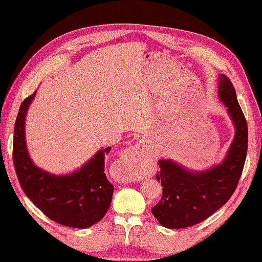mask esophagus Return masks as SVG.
Listing matches in <instances>:
<instances>
[{
    "mask_svg": "<svg viewBox=\"0 0 262 262\" xmlns=\"http://www.w3.org/2000/svg\"><path fill=\"white\" fill-rule=\"evenodd\" d=\"M136 152H138V150H137V147H132V148H130L129 149V156H131V155H134V154H136Z\"/></svg>",
    "mask_w": 262,
    "mask_h": 262,
    "instance_id": "obj_1",
    "label": "esophagus"
}]
</instances>
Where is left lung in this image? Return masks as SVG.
<instances>
[{
  "mask_svg": "<svg viewBox=\"0 0 262 262\" xmlns=\"http://www.w3.org/2000/svg\"><path fill=\"white\" fill-rule=\"evenodd\" d=\"M219 96L235 124V138L225 161L207 171L191 172L171 161H158L156 179L163 186L153 215L167 228L201 223L229 200L238 185L248 148V126L229 78L221 74Z\"/></svg>",
  "mask_w": 262,
  "mask_h": 262,
  "instance_id": "obj_1",
  "label": "left lung"
}]
</instances>
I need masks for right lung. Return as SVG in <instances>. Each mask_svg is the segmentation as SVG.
Here are the masks:
<instances>
[{
    "label": "right lung",
    "mask_w": 262,
    "mask_h": 262,
    "mask_svg": "<svg viewBox=\"0 0 262 262\" xmlns=\"http://www.w3.org/2000/svg\"><path fill=\"white\" fill-rule=\"evenodd\" d=\"M31 94L21 102L14 126L13 162L24 192L45 215L57 223L86 228L99 222L112 203L114 186L106 177L105 156L101 149L83 167L67 176H54L31 162L25 143V117L34 99Z\"/></svg>",
    "instance_id": "obj_1"
}]
</instances>
